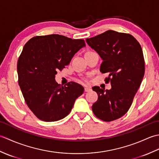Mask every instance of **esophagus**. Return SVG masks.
I'll use <instances>...</instances> for the list:
<instances>
[{"label":"esophagus","instance_id":"1","mask_svg":"<svg viewBox=\"0 0 159 159\" xmlns=\"http://www.w3.org/2000/svg\"><path fill=\"white\" fill-rule=\"evenodd\" d=\"M91 91V89L89 88V87H85V92H90Z\"/></svg>","mask_w":159,"mask_h":159}]
</instances>
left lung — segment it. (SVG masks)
Wrapping results in <instances>:
<instances>
[{
    "mask_svg": "<svg viewBox=\"0 0 159 159\" xmlns=\"http://www.w3.org/2000/svg\"><path fill=\"white\" fill-rule=\"evenodd\" d=\"M86 42L102 60L100 71L108 73L111 89L93 87L98 98L92 105L94 115L104 121L122 117L130 109L145 72L142 48L130 34L109 30L86 39Z\"/></svg>",
    "mask_w": 159,
    "mask_h": 159,
    "instance_id": "obj_1",
    "label": "left lung"
}]
</instances>
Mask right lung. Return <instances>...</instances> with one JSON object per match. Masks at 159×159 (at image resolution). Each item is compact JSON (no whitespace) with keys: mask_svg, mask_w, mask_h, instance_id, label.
Masks as SVG:
<instances>
[{"mask_svg":"<svg viewBox=\"0 0 159 159\" xmlns=\"http://www.w3.org/2000/svg\"><path fill=\"white\" fill-rule=\"evenodd\" d=\"M85 46L83 39L57 34L34 37L24 46L17 65L18 84L26 104L39 120L63 119L83 94L84 88L79 84L70 82L62 86L55 78Z\"/></svg>","mask_w":159,"mask_h":159,"instance_id":"obj_1","label":"right lung"}]
</instances>
